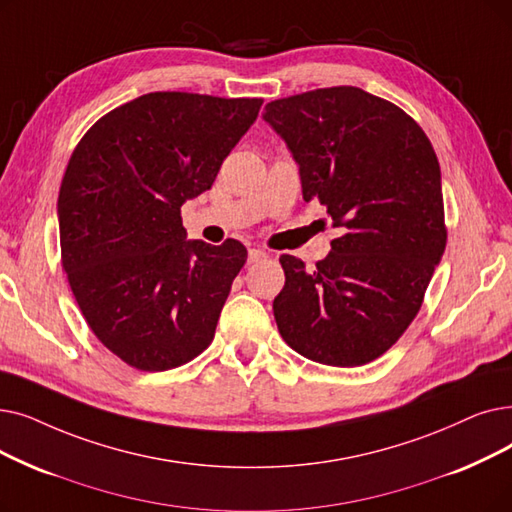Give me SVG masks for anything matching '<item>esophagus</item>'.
I'll list each match as a JSON object with an SVG mask.
<instances>
[{"mask_svg":"<svg viewBox=\"0 0 512 512\" xmlns=\"http://www.w3.org/2000/svg\"><path fill=\"white\" fill-rule=\"evenodd\" d=\"M268 259V253L261 251V249H249V263H257V261H263Z\"/></svg>","mask_w":512,"mask_h":512,"instance_id":"34e87169","label":"esophagus"}]
</instances>
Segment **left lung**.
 Wrapping results in <instances>:
<instances>
[{
    "label": "left lung",
    "mask_w": 512,
    "mask_h": 512,
    "mask_svg": "<svg viewBox=\"0 0 512 512\" xmlns=\"http://www.w3.org/2000/svg\"><path fill=\"white\" fill-rule=\"evenodd\" d=\"M263 119L299 165L305 201L345 230L314 270L280 257V335L307 360L368 364L416 318L446 251L437 154L402 108L351 85L274 100Z\"/></svg>",
    "instance_id": "left-lung-1"
}]
</instances>
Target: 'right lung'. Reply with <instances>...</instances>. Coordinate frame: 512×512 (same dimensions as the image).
<instances>
[{
  "label": "right lung",
  "instance_id": "right-lung-1",
  "mask_svg": "<svg viewBox=\"0 0 512 512\" xmlns=\"http://www.w3.org/2000/svg\"><path fill=\"white\" fill-rule=\"evenodd\" d=\"M261 98L152 92L87 129L58 194L62 268L98 341L146 372L203 353L244 244L186 240L182 205L215 182Z\"/></svg>",
  "mask_w": 512,
  "mask_h": 512
}]
</instances>
